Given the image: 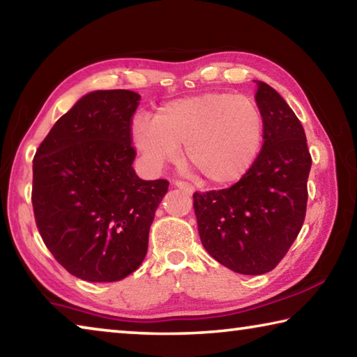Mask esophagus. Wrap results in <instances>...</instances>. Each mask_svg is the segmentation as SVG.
Wrapping results in <instances>:
<instances>
[{
  "instance_id": "obj_1",
  "label": "esophagus",
  "mask_w": 357,
  "mask_h": 357,
  "mask_svg": "<svg viewBox=\"0 0 357 357\" xmlns=\"http://www.w3.org/2000/svg\"><path fill=\"white\" fill-rule=\"evenodd\" d=\"M174 187H178V189L183 193H185V195H192L193 193V187L190 184L183 183V181H176V183H174Z\"/></svg>"
}]
</instances>
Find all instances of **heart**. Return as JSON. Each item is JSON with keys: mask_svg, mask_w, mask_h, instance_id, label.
<instances>
[{"mask_svg": "<svg viewBox=\"0 0 357 357\" xmlns=\"http://www.w3.org/2000/svg\"><path fill=\"white\" fill-rule=\"evenodd\" d=\"M264 138V119L247 96L203 93L167 102L154 118L137 114L132 143L153 168L185 162L211 185H229L252 170Z\"/></svg>", "mask_w": 357, "mask_h": 357, "instance_id": "1", "label": "heart"}]
</instances>
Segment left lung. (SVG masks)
I'll list each match as a JSON object with an SVG mask.
<instances>
[{
	"label": "left lung",
	"instance_id": "left-lung-1",
	"mask_svg": "<svg viewBox=\"0 0 357 357\" xmlns=\"http://www.w3.org/2000/svg\"><path fill=\"white\" fill-rule=\"evenodd\" d=\"M255 82L264 119L255 165L229 189L193 193L203 247L220 264L245 275L273 271L298 238L312 167L301 121L274 88Z\"/></svg>",
	"mask_w": 357,
	"mask_h": 357
}]
</instances>
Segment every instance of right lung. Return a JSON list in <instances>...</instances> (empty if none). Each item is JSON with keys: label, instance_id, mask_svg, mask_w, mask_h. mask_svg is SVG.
Masks as SVG:
<instances>
[{"label": "right lung", "instance_id": "obj_1", "mask_svg": "<svg viewBox=\"0 0 357 357\" xmlns=\"http://www.w3.org/2000/svg\"><path fill=\"white\" fill-rule=\"evenodd\" d=\"M138 104L129 89L84 94L36 151V223L56 261L82 280L116 282L140 268L168 190V181H143L132 167Z\"/></svg>", "mask_w": 357, "mask_h": 357}]
</instances>
